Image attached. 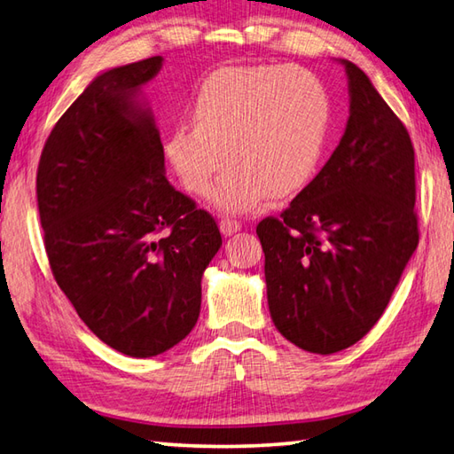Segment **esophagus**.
I'll return each instance as SVG.
<instances>
[{"label":"esophagus","instance_id":"1","mask_svg":"<svg viewBox=\"0 0 454 454\" xmlns=\"http://www.w3.org/2000/svg\"><path fill=\"white\" fill-rule=\"evenodd\" d=\"M240 230H242V224L238 220H232V218L220 220V232L224 236H232L236 232H240Z\"/></svg>","mask_w":454,"mask_h":454}]
</instances>
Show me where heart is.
<instances>
[{
    "instance_id": "1",
    "label": "heart",
    "mask_w": 454,
    "mask_h": 454,
    "mask_svg": "<svg viewBox=\"0 0 454 454\" xmlns=\"http://www.w3.org/2000/svg\"><path fill=\"white\" fill-rule=\"evenodd\" d=\"M194 122H178L164 156L188 192L210 191L220 210L244 212L263 196L300 192L316 172L329 129V97L306 69L279 65L226 67L204 81Z\"/></svg>"
}]
</instances>
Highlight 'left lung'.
I'll list each match as a JSON object with an SVG mask.
<instances>
[{"label": "left lung", "instance_id": "1", "mask_svg": "<svg viewBox=\"0 0 454 454\" xmlns=\"http://www.w3.org/2000/svg\"><path fill=\"white\" fill-rule=\"evenodd\" d=\"M349 119L317 176L255 234L278 332L319 356L357 343L417 250L415 151L407 129L356 63Z\"/></svg>", "mask_w": 454, "mask_h": 454}]
</instances>
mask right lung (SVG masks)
<instances>
[{
  "label": "right lung",
  "mask_w": 454,
  "mask_h": 454,
  "mask_svg": "<svg viewBox=\"0 0 454 454\" xmlns=\"http://www.w3.org/2000/svg\"><path fill=\"white\" fill-rule=\"evenodd\" d=\"M162 57L97 75L41 153L37 206L49 266L79 317L129 357L175 348L200 316L216 222L167 180L143 85Z\"/></svg>",
  "instance_id": "1"
}]
</instances>
